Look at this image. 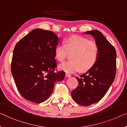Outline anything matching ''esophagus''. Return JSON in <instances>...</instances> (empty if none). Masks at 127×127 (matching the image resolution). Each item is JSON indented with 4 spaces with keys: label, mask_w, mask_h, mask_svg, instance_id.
Returning <instances> with one entry per match:
<instances>
[{
    "label": "esophagus",
    "mask_w": 127,
    "mask_h": 127,
    "mask_svg": "<svg viewBox=\"0 0 127 127\" xmlns=\"http://www.w3.org/2000/svg\"><path fill=\"white\" fill-rule=\"evenodd\" d=\"M65 76H66V77H70L71 76V75L70 74V73H65Z\"/></svg>",
    "instance_id": "1"
}]
</instances>
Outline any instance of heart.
Masks as SVG:
<instances>
[{
	"instance_id": "heart-1",
	"label": "heart",
	"mask_w": 127,
	"mask_h": 127,
	"mask_svg": "<svg viewBox=\"0 0 127 127\" xmlns=\"http://www.w3.org/2000/svg\"><path fill=\"white\" fill-rule=\"evenodd\" d=\"M64 44H58L55 47L56 59L63 62L68 54L71 60L59 65V68L69 73L76 72L82 69L86 71L93 67L97 61L99 48L95 41L80 35H73L66 38Z\"/></svg>"
}]
</instances>
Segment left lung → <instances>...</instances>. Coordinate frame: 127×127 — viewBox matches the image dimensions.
<instances>
[{
    "label": "left lung",
    "mask_w": 127,
    "mask_h": 127,
    "mask_svg": "<svg viewBox=\"0 0 127 127\" xmlns=\"http://www.w3.org/2000/svg\"><path fill=\"white\" fill-rule=\"evenodd\" d=\"M90 34L99 48L97 61L86 73L76 77L79 86L71 96L77 104L88 106L99 101L114 81L116 71V52L112 45L98 30L85 32Z\"/></svg>",
    "instance_id": "obj_1"
}]
</instances>
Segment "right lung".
Returning <instances> with one entry per match:
<instances>
[{
    "mask_svg": "<svg viewBox=\"0 0 127 127\" xmlns=\"http://www.w3.org/2000/svg\"><path fill=\"white\" fill-rule=\"evenodd\" d=\"M59 39L52 31L33 30L15 45L11 72L24 99L40 103L50 97L55 83L63 80L64 71L55 72L54 49Z\"/></svg>",
    "mask_w": 127,
    "mask_h": 127,
    "instance_id": "1",
    "label": "right lung"
}]
</instances>
